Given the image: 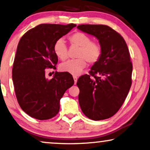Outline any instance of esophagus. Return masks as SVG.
<instances>
[{"label": "esophagus", "mask_w": 150, "mask_h": 150, "mask_svg": "<svg viewBox=\"0 0 150 150\" xmlns=\"http://www.w3.org/2000/svg\"><path fill=\"white\" fill-rule=\"evenodd\" d=\"M73 79H74V84H76L77 80H78V78L76 76H74Z\"/></svg>", "instance_id": "1"}]
</instances>
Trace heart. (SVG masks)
<instances>
[{
  "mask_svg": "<svg viewBox=\"0 0 150 150\" xmlns=\"http://www.w3.org/2000/svg\"><path fill=\"white\" fill-rule=\"evenodd\" d=\"M69 40L71 45L79 47L76 59L69 60L59 66V70L79 76L86 68L88 62L94 64L100 59L102 55V49L97 43L92 42V38L83 32H75L69 36ZM53 52L58 59L65 61L68 58V48L63 39L60 38L53 45Z\"/></svg>",
  "mask_w": 150,
  "mask_h": 150,
  "instance_id": "1",
  "label": "heart"
}]
</instances>
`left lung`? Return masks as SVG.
<instances>
[{"label":"left lung","instance_id":"obj_1","mask_svg":"<svg viewBox=\"0 0 150 150\" xmlns=\"http://www.w3.org/2000/svg\"><path fill=\"white\" fill-rule=\"evenodd\" d=\"M77 28L95 36L102 49L100 59L91 67L89 75L78 80L80 108L91 120H105L118 111L131 86L129 49L122 36L108 25L82 24Z\"/></svg>","mask_w":150,"mask_h":150}]
</instances>
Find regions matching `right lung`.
I'll return each instance as SVG.
<instances>
[{
    "mask_svg": "<svg viewBox=\"0 0 150 150\" xmlns=\"http://www.w3.org/2000/svg\"><path fill=\"white\" fill-rule=\"evenodd\" d=\"M76 25L40 24L23 34L18 43L12 70L14 89L19 105L30 116L38 120L53 118L59 111V101L74 83L68 72L55 71L45 77V69H55L58 58L55 42Z\"/></svg>",
    "mask_w": 150,
    "mask_h": 150,
    "instance_id": "right-lung-1",
    "label": "right lung"
}]
</instances>
